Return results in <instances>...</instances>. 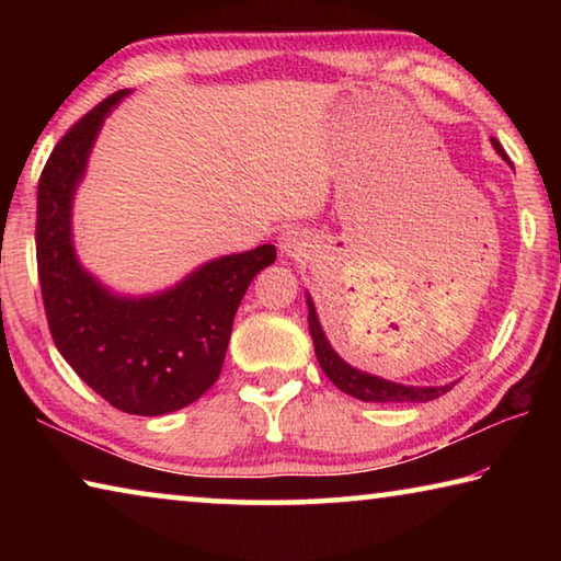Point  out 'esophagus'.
Returning a JSON list of instances; mask_svg holds the SVG:
<instances>
[{
	"instance_id": "esophagus-1",
	"label": "esophagus",
	"mask_w": 561,
	"mask_h": 561,
	"mask_svg": "<svg viewBox=\"0 0 561 561\" xmlns=\"http://www.w3.org/2000/svg\"><path fill=\"white\" fill-rule=\"evenodd\" d=\"M309 247H311L309 237L301 230H297V227H287V230H284L279 237V250L284 257H294V260L307 257Z\"/></svg>"
}]
</instances>
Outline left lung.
<instances>
[{"instance_id": "left-lung-1", "label": "left lung", "mask_w": 561, "mask_h": 561, "mask_svg": "<svg viewBox=\"0 0 561 561\" xmlns=\"http://www.w3.org/2000/svg\"><path fill=\"white\" fill-rule=\"evenodd\" d=\"M492 146H495L497 153L507 160L505 150H502V146L495 138H492ZM307 307H309V331H311V339H314L317 360L321 371L329 376V381L334 383L339 391L354 396L364 403H425L443 393H448L453 388V383L450 386H403L396 381H386V378H378L374 374L358 371V368L346 364V360L331 348L324 329H321V321L317 317V307L309 294H307Z\"/></svg>"}]
</instances>
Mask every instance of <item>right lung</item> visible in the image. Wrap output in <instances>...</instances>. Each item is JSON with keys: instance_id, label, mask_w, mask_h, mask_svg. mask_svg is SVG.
Wrapping results in <instances>:
<instances>
[{"instance_id": "right-lung-1", "label": "right lung", "mask_w": 561, "mask_h": 561, "mask_svg": "<svg viewBox=\"0 0 561 561\" xmlns=\"http://www.w3.org/2000/svg\"><path fill=\"white\" fill-rule=\"evenodd\" d=\"M118 91L56 144L36 193V264L54 344L79 378L133 415H163L197 401L222 371L247 287L277 260L274 244L205 262L148 297H121L76 257L71 207L91 148Z\"/></svg>"}]
</instances>
